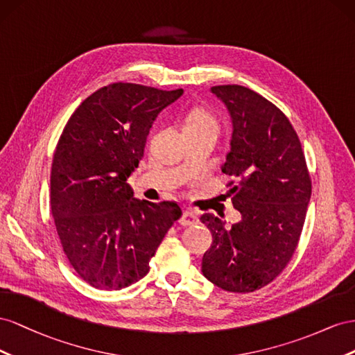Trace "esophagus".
Instances as JSON below:
<instances>
[{
    "mask_svg": "<svg viewBox=\"0 0 355 355\" xmlns=\"http://www.w3.org/2000/svg\"><path fill=\"white\" fill-rule=\"evenodd\" d=\"M198 221H199V217H198V214H196L195 211L184 209L183 211V216H181V218H180V225L193 226V225H196Z\"/></svg>",
    "mask_w": 355,
    "mask_h": 355,
    "instance_id": "esophagus-1",
    "label": "esophagus"
}]
</instances>
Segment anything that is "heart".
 Returning a JSON list of instances; mask_svg holds the SVG:
<instances>
[{
	"label": "heart",
	"mask_w": 355,
	"mask_h": 355,
	"mask_svg": "<svg viewBox=\"0 0 355 355\" xmlns=\"http://www.w3.org/2000/svg\"><path fill=\"white\" fill-rule=\"evenodd\" d=\"M216 129L218 130L217 117L204 108H196L191 111L184 121V130H202Z\"/></svg>",
	"instance_id": "heart-1"
}]
</instances>
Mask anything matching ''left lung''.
I'll use <instances>...</instances> for the list:
<instances>
[{
    "label": "left lung",
    "instance_id": "1",
    "mask_svg": "<svg viewBox=\"0 0 355 355\" xmlns=\"http://www.w3.org/2000/svg\"><path fill=\"white\" fill-rule=\"evenodd\" d=\"M226 105L234 132L221 171L235 181L232 204L241 221L214 214L200 221L212 244L202 273L217 287L250 293L268 286L295 254L311 199V177L296 130L282 111L239 85L211 87Z\"/></svg>",
    "mask_w": 355,
    "mask_h": 355
}]
</instances>
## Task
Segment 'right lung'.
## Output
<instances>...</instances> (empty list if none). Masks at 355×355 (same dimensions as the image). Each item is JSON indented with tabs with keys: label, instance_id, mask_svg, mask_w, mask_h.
I'll return each mask as SVG.
<instances>
[{
	"label": "right lung",
	"instance_id": "right-lung-1",
	"mask_svg": "<svg viewBox=\"0 0 355 355\" xmlns=\"http://www.w3.org/2000/svg\"><path fill=\"white\" fill-rule=\"evenodd\" d=\"M183 95L135 83H111L69 117L55 150L50 207L69 265L89 286L120 290L144 278L177 202L134 198L126 183L157 114Z\"/></svg>",
	"mask_w": 355,
	"mask_h": 355
}]
</instances>
